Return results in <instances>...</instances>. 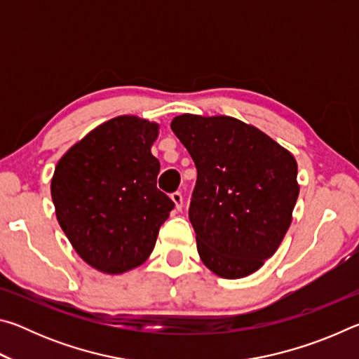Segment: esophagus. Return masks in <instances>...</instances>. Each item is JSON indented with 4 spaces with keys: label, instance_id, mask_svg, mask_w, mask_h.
<instances>
[{
    "label": "esophagus",
    "instance_id": "1",
    "mask_svg": "<svg viewBox=\"0 0 359 359\" xmlns=\"http://www.w3.org/2000/svg\"><path fill=\"white\" fill-rule=\"evenodd\" d=\"M171 199L174 201L175 209H177V210H180L182 208H184V198H182V193L180 191H174L171 194Z\"/></svg>",
    "mask_w": 359,
    "mask_h": 359
}]
</instances>
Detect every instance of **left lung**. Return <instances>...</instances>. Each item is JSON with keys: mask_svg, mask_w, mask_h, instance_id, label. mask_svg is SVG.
Wrapping results in <instances>:
<instances>
[{"mask_svg": "<svg viewBox=\"0 0 359 359\" xmlns=\"http://www.w3.org/2000/svg\"><path fill=\"white\" fill-rule=\"evenodd\" d=\"M171 130L198 171L188 217L201 261L223 278L253 274L277 252L293 220L294 156L228 115L182 114Z\"/></svg>", "mask_w": 359, "mask_h": 359, "instance_id": "8db88e82", "label": "left lung"}]
</instances>
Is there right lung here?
Returning <instances> with one entry per match:
<instances>
[{
    "instance_id": "obj_1",
    "label": "right lung",
    "mask_w": 359,
    "mask_h": 359,
    "mask_svg": "<svg viewBox=\"0 0 359 359\" xmlns=\"http://www.w3.org/2000/svg\"><path fill=\"white\" fill-rule=\"evenodd\" d=\"M160 125L136 115L104 121L60 158L50 193L79 257L117 276L150 257L174 203L156 188Z\"/></svg>"
}]
</instances>
